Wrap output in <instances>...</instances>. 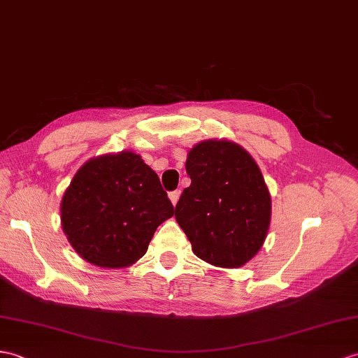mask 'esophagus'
<instances>
[{
	"instance_id": "obj_1",
	"label": "esophagus",
	"mask_w": 358,
	"mask_h": 358,
	"mask_svg": "<svg viewBox=\"0 0 358 358\" xmlns=\"http://www.w3.org/2000/svg\"><path fill=\"white\" fill-rule=\"evenodd\" d=\"M180 190H173V192H171L169 194V199H171V203L173 204V206H176L177 203H178V198H180Z\"/></svg>"
}]
</instances>
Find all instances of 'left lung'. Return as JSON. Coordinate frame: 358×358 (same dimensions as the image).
I'll return each mask as SVG.
<instances>
[{"mask_svg": "<svg viewBox=\"0 0 358 358\" xmlns=\"http://www.w3.org/2000/svg\"><path fill=\"white\" fill-rule=\"evenodd\" d=\"M190 186L176 206V220L192 252L221 268L252 261L267 238L271 195L259 166L227 138H209L187 152Z\"/></svg>", "mask_w": 358, "mask_h": 358, "instance_id": "8db88e82", "label": "left lung"}]
</instances>
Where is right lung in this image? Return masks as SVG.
Listing matches in <instances>:
<instances>
[{"instance_id":"add662e5","label":"right lung","mask_w":358,"mask_h":358,"mask_svg":"<svg viewBox=\"0 0 358 358\" xmlns=\"http://www.w3.org/2000/svg\"><path fill=\"white\" fill-rule=\"evenodd\" d=\"M173 215L159 176L132 151L93 157L64 192L61 224L87 262L124 268L137 262L162 222Z\"/></svg>"}]
</instances>
